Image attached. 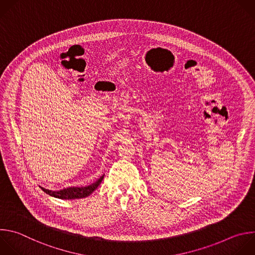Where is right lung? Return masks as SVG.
<instances>
[{
    "instance_id": "right-lung-1",
    "label": "right lung",
    "mask_w": 255,
    "mask_h": 255,
    "mask_svg": "<svg viewBox=\"0 0 255 255\" xmlns=\"http://www.w3.org/2000/svg\"><path fill=\"white\" fill-rule=\"evenodd\" d=\"M104 178V175H102L97 181L94 183L88 185V186H84V187H68L64 188L59 191H52L49 189H46L42 186H39L45 193L49 194L50 196L59 198V199H80V198H85L89 196L102 182Z\"/></svg>"
}]
</instances>
